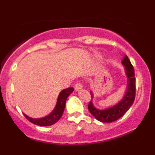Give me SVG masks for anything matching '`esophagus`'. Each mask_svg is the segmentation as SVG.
I'll use <instances>...</instances> for the list:
<instances>
[{"mask_svg": "<svg viewBox=\"0 0 155 155\" xmlns=\"http://www.w3.org/2000/svg\"><path fill=\"white\" fill-rule=\"evenodd\" d=\"M82 84H81V83H77L75 85V87H74V89H75V90L76 91H80V90H82Z\"/></svg>", "mask_w": 155, "mask_h": 155, "instance_id": "34e87169", "label": "esophagus"}]
</instances>
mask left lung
I'll use <instances>...</instances> for the list:
<instances>
[{"label":"left lung","mask_w":155,"mask_h":155,"mask_svg":"<svg viewBox=\"0 0 155 155\" xmlns=\"http://www.w3.org/2000/svg\"><path fill=\"white\" fill-rule=\"evenodd\" d=\"M122 64L124 65V74L127 77V84L123 97L117 104L104 109H99L94 106L93 92L90 91L92 100L88 105V109L92 116L101 122H114L122 117L131 107L136 96V78L134 68L127 55H124Z\"/></svg>","instance_id":"8db88e82"}]
</instances>
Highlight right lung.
<instances>
[{
    "label": "right lung",
    "mask_w": 155,
    "mask_h": 155,
    "mask_svg": "<svg viewBox=\"0 0 155 155\" xmlns=\"http://www.w3.org/2000/svg\"><path fill=\"white\" fill-rule=\"evenodd\" d=\"M74 89L73 87H69L64 89L60 92L58 97L56 105L52 111L47 116L41 117V118H32L24 114L25 117L28 119L30 122L33 124H37L39 126H50L56 123L60 120V117L63 115L64 109H65V103L69 95L74 92Z\"/></svg>",
    "instance_id": "1"
}]
</instances>
